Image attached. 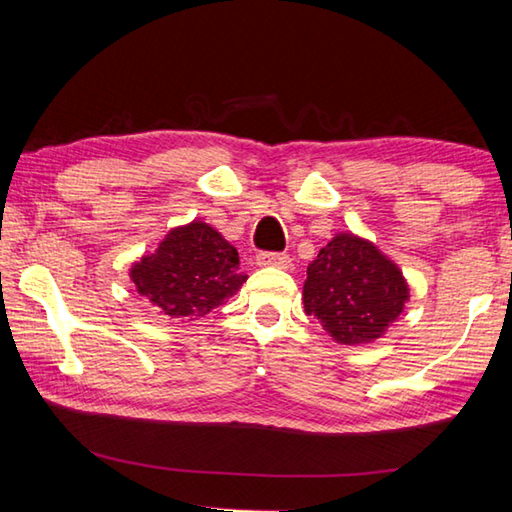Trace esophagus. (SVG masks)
Returning <instances> with one entry per match:
<instances>
[{
    "label": "esophagus",
    "mask_w": 512,
    "mask_h": 512,
    "mask_svg": "<svg viewBox=\"0 0 512 512\" xmlns=\"http://www.w3.org/2000/svg\"><path fill=\"white\" fill-rule=\"evenodd\" d=\"M257 266H275V268H289L291 257L284 253H259Z\"/></svg>",
    "instance_id": "1"
}]
</instances>
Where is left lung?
Instances as JSON below:
<instances>
[{"instance_id": "left-lung-1", "label": "left lung", "mask_w": 512, "mask_h": 512, "mask_svg": "<svg viewBox=\"0 0 512 512\" xmlns=\"http://www.w3.org/2000/svg\"><path fill=\"white\" fill-rule=\"evenodd\" d=\"M409 300V282L391 257L354 232H339L307 266L302 302L341 345L381 339Z\"/></svg>"}]
</instances>
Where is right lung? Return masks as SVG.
<instances>
[{"label": "right lung", "mask_w": 512, "mask_h": 512, "mask_svg": "<svg viewBox=\"0 0 512 512\" xmlns=\"http://www.w3.org/2000/svg\"><path fill=\"white\" fill-rule=\"evenodd\" d=\"M135 291L169 320H196L228 302L248 275L237 248L210 223L189 221L167 232L155 253L133 262Z\"/></svg>", "instance_id": "1"}]
</instances>
